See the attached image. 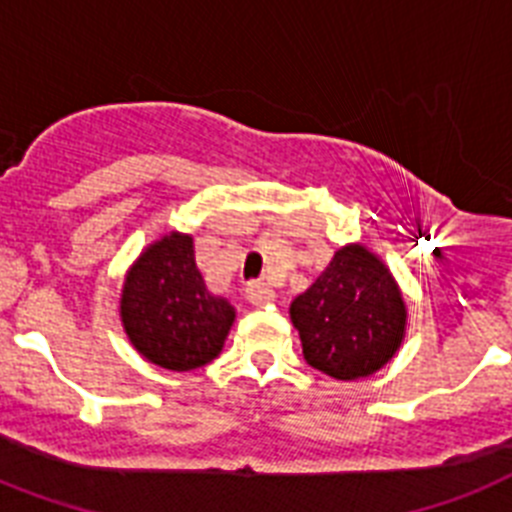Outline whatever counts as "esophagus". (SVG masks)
<instances>
[{"mask_svg": "<svg viewBox=\"0 0 512 512\" xmlns=\"http://www.w3.org/2000/svg\"><path fill=\"white\" fill-rule=\"evenodd\" d=\"M273 299H276V291L270 289L268 283L255 281L247 286V302L249 304H268V302H273Z\"/></svg>", "mask_w": 512, "mask_h": 512, "instance_id": "34e87169", "label": "esophagus"}]
</instances>
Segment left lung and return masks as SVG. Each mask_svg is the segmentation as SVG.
<instances>
[{"label":"left lung","instance_id":"left-lung-1","mask_svg":"<svg viewBox=\"0 0 512 512\" xmlns=\"http://www.w3.org/2000/svg\"><path fill=\"white\" fill-rule=\"evenodd\" d=\"M289 315L309 367L346 382L380 372L401 349L409 322L395 276L359 242L338 249Z\"/></svg>","mask_w":512,"mask_h":512}]
</instances>
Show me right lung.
Returning a JSON list of instances; mask_svg holds the SVG:
<instances>
[{"label": "right lung", "instance_id": "right-lung-1", "mask_svg": "<svg viewBox=\"0 0 512 512\" xmlns=\"http://www.w3.org/2000/svg\"><path fill=\"white\" fill-rule=\"evenodd\" d=\"M119 317L143 359L169 372H190L221 354L236 309L205 286L192 234L171 231L127 268Z\"/></svg>", "mask_w": 512, "mask_h": 512}]
</instances>
